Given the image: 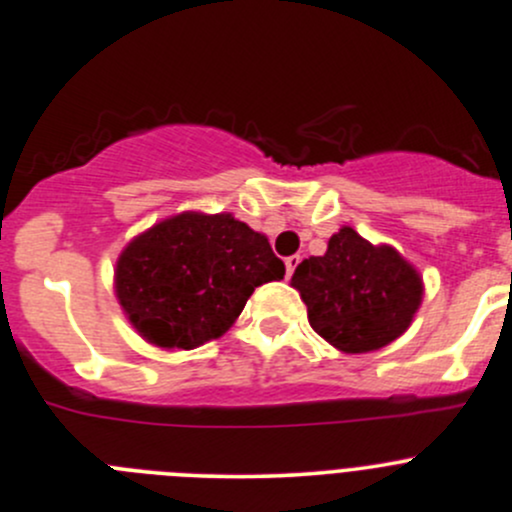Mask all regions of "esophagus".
I'll use <instances>...</instances> for the list:
<instances>
[{
    "mask_svg": "<svg viewBox=\"0 0 512 512\" xmlns=\"http://www.w3.org/2000/svg\"><path fill=\"white\" fill-rule=\"evenodd\" d=\"M298 263H300V256H288V258H285V273H288V278L293 276L295 268H298Z\"/></svg>",
    "mask_w": 512,
    "mask_h": 512,
    "instance_id": "34e87169",
    "label": "esophagus"
}]
</instances>
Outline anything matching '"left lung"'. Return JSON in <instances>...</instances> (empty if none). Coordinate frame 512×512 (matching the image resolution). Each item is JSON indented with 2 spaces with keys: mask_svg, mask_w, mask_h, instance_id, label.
I'll return each mask as SVG.
<instances>
[{
  "mask_svg": "<svg viewBox=\"0 0 512 512\" xmlns=\"http://www.w3.org/2000/svg\"><path fill=\"white\" fill-rule=\"evenodd\" d=\"M290 285L317 334L342 354H368L400 337L425 295L420 271L390 244H371L342 227L324 256L295 268Z\"/></svg>",
  "mask_w": 512,
  "mask_h": 512,
  "instance_id": "8db88e82",
  "label": "left lung"
}]
</instances>
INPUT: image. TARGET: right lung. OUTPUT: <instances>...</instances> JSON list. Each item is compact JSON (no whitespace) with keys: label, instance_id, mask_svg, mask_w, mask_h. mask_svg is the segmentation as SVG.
I'll return each instance as SVG.
<instances>
[{"label":"right lung","instance_id":"add662e5","mask_svg":"<svg viewBox=\"0 0 512 512\" xmlns=\"http://www.w3.org/2000/svg\"><path fill=\"white\" fill-rule=\"evenodd\" d=\"M283 276L266 234L234 214L180 212L124 246L114 295L141 339L190 351L222 337L258 285Z\"/></svg>","mask_w":512,"mask_h":512}]
</instances>
